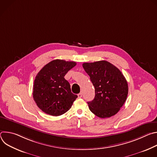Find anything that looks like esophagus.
<instances>
[{
  "label": "esophagus",
  "instance_id": "esophagus-1",
  "mask_svg": "<svg viewBox=\"0 0 157 157\" xmlns=\"http://www.w3.org/2000/svg\"><path fill=\"white\" fill-rule=\"evenodd\" d=\"M82 93H79L78 94V98H82Z\"/></svg>",
  "mask_w": 157,
  "mask_h": 157
}]
</instances>
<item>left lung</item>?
<instances>
[{
  "instance_id": "8db88e82",
  "label": "left lung",
  "mask_w": 157,
  "mask_h": 157,
  "mask_svg": "<svg viewBox=\"0 0 157 157\" xmlns=\"http://www.w3.org/2000/svg\"><path fill=\"white\" fill-rule=\"evenodd\" d=\"M82 67L95 88L94 99L87 102L89 109L100 118L116 114L128 94L124 76L117 67L105 60L84 63Z\"/></svg>"
}]
</instances>
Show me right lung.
I'll return each mask as SVG.
<instances>
[{
  "instance_id": "obj_1",
  "label": "right lung",
  "mask_w": 157,
  "mask_h": 157,
  "mask_svg": "<svg viewBox=\"0 0 157 157\" xmlns=\"http://www.w3.org/2000/svg\"><path fill=\"white\" fill-rule=\"evenodd\" d=\"M76 65L74 61L55 59L44 66L36 76L33 97L44 113L59 116L71 107L78 96L71 93L70 84L64 77Z\"/></svg>"
}]
</instances>
